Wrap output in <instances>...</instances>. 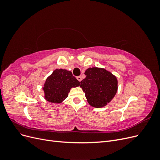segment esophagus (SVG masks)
<instances>
[{
	"label": "esophagus",
	"instance_id": "1",
	"mask_svg": "<svg viewBox=\"0 0 160 160\" xmlns=\"http://www.w3.org/2000/svg\"><path fill=\"white\" fill-rule=\"evenodd\" d=\"M77 79L79 81H81L82 80V77L81 76H78V77H77Z\"/></svg>",
	"mask_w": 160,
	"mask_h": 160
}]
</instances>
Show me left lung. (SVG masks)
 I'll use <instances>...</instances> for the list:
<instances>
[{
	"label": "left lung",
	"mask_w": 160,
	"mask_h": 160,
	"mask_svg": "<svg viewBox=\"0 0 160 160\" xmlns=\"http://www.w3.org/2000/svg\"><path fill=\"white\" fill-rule=\"evenodd\" d=\"M86 77L80 87L92 107L103 108L113 99L118 91V79L111 72L103 68L92 67L85 72Z\"/></svg>",
	"instance_id": "obj_1"
}]
</instances>
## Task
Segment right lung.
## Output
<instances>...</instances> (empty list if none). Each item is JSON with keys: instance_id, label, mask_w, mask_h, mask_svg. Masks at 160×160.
Returning <instances> with one entry per match:
<instances>
[{"instance_id": "1", "label": "right lung", "mask_w": 160, "mask_h": 160, "mask_svg": "<svg viewBox=\"0 0 160 160\" xmlns=\"http://www.w3.org/2000/svg\"><path fill=\"white\" fill-rule=\"evenodd\" d=\"M80 85L70 71L57 69L47 78L42 89L45 99L51 103H60L68 96L70 89Z\"/></svg>"}]
</instances>
